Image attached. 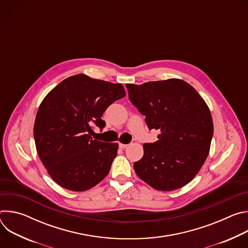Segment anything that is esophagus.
Wrapping results in <instances>:
<instances>
[{
	"mask_svg": "<svg viewBox=\"0 0 248 248\" xmlns=\"http://www.w3.org/2000/svg\"><path fill=\"white\" fill-rule=\"evenodd\" d=\"M119 146H120L121 149H124V148H126L128 145H127V144H124V143H120Z\"/></svg>",
	"mask_w": 248,
	"mask_h": 248,
	"instance_id": "1",
	"label": "esophagus"
}]
</instances>
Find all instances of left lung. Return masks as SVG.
<instances>
[{
  "mask_svg": "<svg viewBox=\"0 0 248 248\" xmlns=\"http://www.w3.org/2000/svg\"><path fill=\"white\" fill-rule=\"evenodd\" d=\"M125 86L148 127L161 132L156 142L143 145V157L134 163L138 178L160 191L185 186L210 151L214 126L206 102L179 78Z\"/></svg>",
  "mask_w": 248,
  "mask_h": 248,
  "instance_id": "obj_1",
  "label": "left lung"
}]
</instances>
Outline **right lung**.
<instances>
[{"instance_id": "right-lung-1", "label": "right lung", "mask_w": 248, "mask_h": 248, "mask_svg": "<svg viewBox=\"0 0 248 248\" xmlns=\"http://www.w3.org/2000/svg\"><path fill=\"white\" fill-rule=\"evenodd\" d=\"M124 96L121 83L83 74L63 79L45 96L33 133L39 158L59 186L85 191L107 176L119 144L93 139L91 124L105 126L104 112Z\"/></svg>"}]
</instances>
